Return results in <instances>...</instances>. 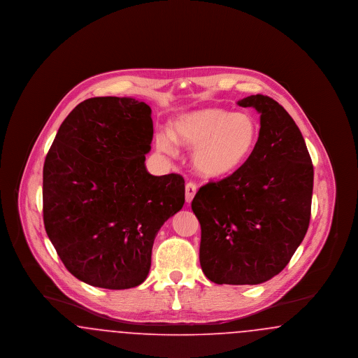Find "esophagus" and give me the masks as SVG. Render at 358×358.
<instances>
[{
    "label": "esophagus",
    "mask_w": 358,
    "mask_h": 358,
    "mask_svg": "<svg viewBox=\"0 0 358 358\" xmlns=\"http://www.w3.org/2000/svg\"><path fill=\"white\" fill-rule=\"evenodd\" d=\"M196 192H197L196 184L194 182H187L185 185V200H187V203H192Z\"/></svg>",
    "instance_id": "1"
}]
</instances>
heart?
<instances>
[{
	"mask_svg": "<svg viewBox=\"0 0 358 358\" xmlns=\"http://www.w3.org/2000/svg\"><path fill=\"white\" fill-rule=\"evenodd\" d=\"M260 126L248 113L225 108H203L178 117L173 136L161 131L157 146L166 153L174 152V141L194 148L193 165L210 178L227 177L238 171L254 154Z\"/></svg>",
	"mask_w": 358,
	"mask_h": 358,
	"instance_id": "heart-1",
	"label": "heart"
}]
</instances>
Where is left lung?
Returning <instances> with one entry per match:
<instances>
[{
  "label": "left lung",
  "mask_w": 358,
  "mask_h": 358,
  "mask_svg": "<svg viewBox=\"0 0 358 358\" xmlns=\"http://www.w3.org/2000/svg\"><path fill=\"white\" fill-rule=\"evenodd\" d=\"M260 114L255 152L231 176L200 187V264L217 285H259L280 273L306 235L314 169L301 130L273 98L238 101Z\"/></svg>",
  "instance_id": "8db88e82"
}]
</instances>
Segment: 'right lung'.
I'll list each match as a JSON object with an SVG mask.
<instances>
[{"label":"right lung","mask_w":358,"mask_h":358,"mask_svg":"<svg viewBox=\"0 0 358 358\" xmlns=\"http://www.w3.org/2000/svg\"><path fill=\"white\" fill-rule=\"evenodd\" d=\"M152 139L146 103L91 98L69 113L45 157L47 235L69 273L90 286H139L159 228L185 203L182 176L146 171Z\"/></svg>","instance_id":"1"}]
</instances>
